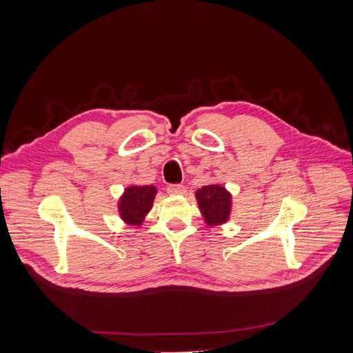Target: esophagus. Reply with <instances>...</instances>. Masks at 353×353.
<instances>
[{
    "label": "esophagus",
    "instance_id": "1",
    "mask_svg": "<svg viewBox=\"0 0 353 353\" xmlns=\"http://www.w3.org/2000/svg\"><path fill=\"white\" fill-rule=\"evenodd\" d=\"M167 192H169V194H184L186 193V189H184L181 184H170V186L167 188Z\"/></svg>",
    "mask_w": 353,
    "mask_h": 353
}]
</instances>
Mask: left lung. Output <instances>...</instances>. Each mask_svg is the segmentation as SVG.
<instances>
[{
    "instance_id": "1",
    "label": "left lung",
    "mask_w": 353,
    "mask_h": 353,
    "mask_svg": "<svg viewBox=\"0 0 353 353\" xmlns=\"http://www.w3.org/2000/svg\"><path fill=\"white\" fill-rule=\"evenodd\" d=\"M196 200L200 214L206 226H221L229 221L232 214V193L223 184H208L196 190Z\"/></svg>"
}]
</instances>
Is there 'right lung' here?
<instances>
[{"mask_svg": "<svg viewBox=\"0 0 353 353\" xmlns=\"http://www.w3.org/2000/svg\"><path fill=\"white\" fill-rule=\"evenodd\" d=\"M156 194L157 188L153 186V184H148V186L130 184V186L124 189L117 201L120 219L127 226L140 228L153 208Z\"/></svg>", "mask_w": 353, "mask_h": 353, "instance_id": "1", "label": "right lung"}]
</instances>
